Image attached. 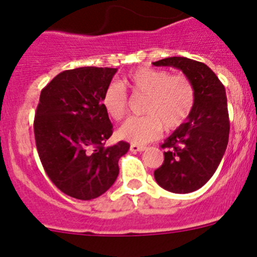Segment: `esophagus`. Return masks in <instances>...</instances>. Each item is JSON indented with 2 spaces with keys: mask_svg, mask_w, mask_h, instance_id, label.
<instances>
[{
  "mask_svg": "<svg viewBox=\"0 0 257 257\" xmlns=\"http://www.w3.org/2000/svg\"><path fill=\"white\" fill-rule=\"evenodd\" d=\"M130 151L133 152V153H138V152L145 151V147L144 145H139V144H131Z\"/></svg>",
  "mask_w": 257,
  "mask_h": 257,
  "instance_id": "1",
  "label": "esophagus"
}]
</instances>
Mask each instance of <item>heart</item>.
<instances>
[{"instance_id": "1", "label": "heart", "mask_w": 257, "mask_h": 257, "mask_svg": "<svg viewBox=\"0 0 257 257\" xmlns=\"http://www.w3.org/2000/svg\"><path fill=\"white\" fill-rule=\"evenodd\" d=\"M122 85L134 94L145 95L142 112L145 115L128 118L118 130V136L133 144H145L160 138L163 127L175 130L189 117L194 105V87L184 74L143 67L127 74ZM103 106L109 117L119 121L127 112L123 87L112 83L105 88Z\"/></svg>"}]
</instances>
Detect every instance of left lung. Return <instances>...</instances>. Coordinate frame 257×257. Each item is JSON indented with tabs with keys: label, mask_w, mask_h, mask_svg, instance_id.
Wrapping results in <instances>:
<instances>
[{
	"label": "left lung",
	"mask_w": 257,
	"mask_h": 257,
	"mask_svg": "<svg viewBox=\"0 0 257 257\" xmlns=\"http://www.w3.org/2000/svg\"><path fill=\"white\" fill-rule=\"evenodd\" d=\"M153 65L178 68L194 87L192 112L162 144L165 161L154 171V179L169 192H194L212 178L228 145L225 87L207 65L184 56L162 59Z\"/></svg>",
	"instance_id": "8db88e82"
}]
</instances>
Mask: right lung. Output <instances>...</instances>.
Here are the masks:
<instances>
[{
    "label": "right lung",
    "mask_w": 257,
    "mask_h": 257,
    "mask_svg": "<svg viewBox=\"0 0 257 257\" xmlns=\"http://www.w3.org/2000/svg\"><path fill=\"white\" fill-rule=\"evenodd\" d=\"M117 68L64 70L41 91L35 117L37 152L56 188L82 201L97 198L114 184L118 161L130 149L119 142L104 147L113 126L103 95Z\"/></svg>",
    "instance_id": "right-lung-1"
}]
</instances>
